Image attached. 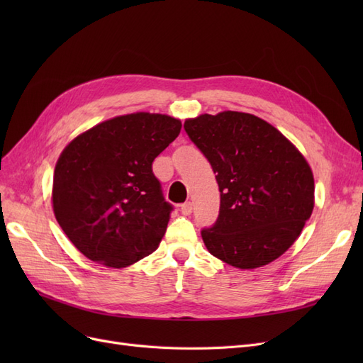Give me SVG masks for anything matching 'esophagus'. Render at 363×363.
I'll list each match as a JSON object with an SVG mask.
<instances>
[{"instance_id": "obj_1", "label": "esophagus", "mask_w": 363, "mask_h": 363, "mask_svg": "<svg viewBox=\"0 0 363 363\" xmlns=\"http://www.w3.org/2000/svg\"><path fill=\"white\" fill-rule=\"evenodd\" d=\"M180 212H182L184 216L191 215V213H192V203H191V201L183 203V204L180 206Z\"/></svg>"}]
</instances>
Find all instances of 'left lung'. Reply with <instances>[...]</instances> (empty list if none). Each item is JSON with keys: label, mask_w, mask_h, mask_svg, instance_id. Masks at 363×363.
<instances>
[{"label": "left lung", "mask_w": 363, "mask_h": 363, "mask_svg": "<svg viewBox=\"0 0 363 363\" xmlns=\"http://www.w3.org/2000/svg\"><path fill=\"white\" fill-rule=\"evenodd\" d=\"M221 192L215 224L201 230L208 252L235 268L276 260L313 211V174L280 131L255 115L221 112L186 119Z\"/></svg>", "instance_id": "8db88e82"}]
</instances>
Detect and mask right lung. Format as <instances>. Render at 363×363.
Segmentation results:
<instances>
[{"label":"right lung","instance_id":"obj_1","mask_svg":"<svg viewBox=\"0 0 363 363\" xmlns=\"http://www.w3.org/2000/svg\"><path fill=\"white\" fill-rule=\"evenodd\" d=\"M180 130L179 119L139 112L104 121L62 151L52 180L54 215L87 259L125 268L159 247L174 207L152 162Z\"/></svg>","mask_w":363,"mask_h":363}]
</instances>
